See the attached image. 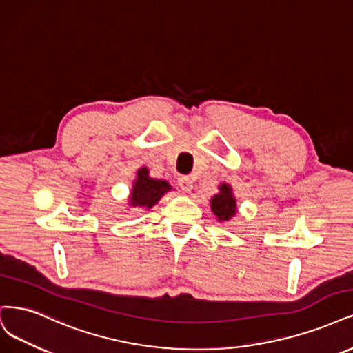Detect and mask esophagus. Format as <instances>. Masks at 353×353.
Segmentation results:
<instances>
[{
	"mask_svg": "<svg viewBox=\"0 0 353 353\" xmlns=\"http://www.w3.org/2000/svg\"><path fill=\"white\" fill-rule=\"evenodd\" d=\"M178 185L181 187L182 191L188 192V191H191V188H192V181H191L190 176H179V178H178Z\"/></svg>",
	"mask_w": 353,
	"mask_h": 353,
	"instance_id": "1",
	"label": "esophagus"
}]
</instances>
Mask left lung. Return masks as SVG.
<instances>
[{
  "instance_id": "1",
  "label": "left lung",
  "mask_w": 353,
  "mask_h": 353,
  "mask_svg": "<svg viewBox=\"0 0 353 353\" xmlns=\"http://www.w3.org/2000/svg\"><path fill=\"white\" fill-rule=\"evenodd\" d=\"M212 210L217 216L219 221H229L230 217L235 216L236 205L235 199L232 196V190L229 185L222 184L221 192L216 194L212 199Z\"/></svg>"
}]
</instances>
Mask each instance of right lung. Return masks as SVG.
Here are the masks:
<instances>
[{
	"label": "right lung",
	"mask_w": 353,
	"mask_h": 353,
	"mask_svg": "<svg viewBox=\"0 0 353 353\" xmlns=\"http://www.w3.org/2000/svg\"><path fill=\"white\" fill-rule=\"evenodd\" d=\"M169 190H171V187H169L166 181L150 178L148 169L141 168L139 169L137 179L134 185H132L130 204L134 205V208L150 209Z\"/></svg>",
	"instance_id": "obj_1"
}]
</instances>
